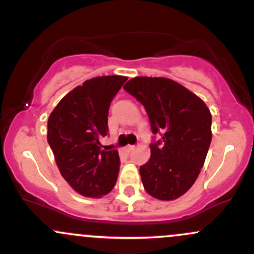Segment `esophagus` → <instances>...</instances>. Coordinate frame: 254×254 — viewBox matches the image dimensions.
<instances>
[{"label": "esophagus", "instance_id": "34e87169", "mask_svg": "<svg viewBox=\"0 0 254 254\" xmlns=\"http://www.w3.org/2000/svg\"><path fill=\"white\" fill-rule=\"evenodd\" d=\"M134 149H135L134 145H128V146H126V149H125V151H126L127 154H129V152H132Z\"/></svg>", "mask_w": 254, "mask_h": 254}]
</instances>
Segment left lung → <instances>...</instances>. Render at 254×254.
<instances>
[{
    "label": "left lung",
    "mask_w": 254,
    "mask_h": 254,
    "mask_svg": "<svg viewBox=\"0 0 254 254\" xmlns=\"http://www.w3.org/2000/svg\"><path fill=\"white\" fill-rule=\"evenodd\" d=\"M124 89L140 102L160 140L150 144L151 156L140 166L144 189L170 201L185 193L200 174L212 140V115L202 100L165 77H134Z\"/></svg>",
    "instance_id": "obj_1"
}]
</instances>
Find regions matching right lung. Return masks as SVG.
Segmentation results:
<instances>
[{
	"instance_id": "right-lung-1",
	"label": "right lung",
	"mask_w": 254,
	"mask_h": 254,
	"mask_svg": "<svg viewBox=\"0 0 254 254\" xmlns=\"http://www.w3.org/2000/svg\"><path fill=\"white\" fill-rule=\"evenodd\" d=\"M125 76L87 80L58 103L48 119L47 140L63 178L76 192L100 197L115 187L120 171L117 150L102 149L109 132L110 103Z\"/></svg>"
}]
</instances>
